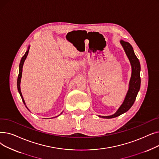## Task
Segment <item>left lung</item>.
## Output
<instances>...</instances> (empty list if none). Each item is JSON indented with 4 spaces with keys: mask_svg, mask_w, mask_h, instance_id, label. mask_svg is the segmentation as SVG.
I'll return each mask as SVG.
<instances>
[{
    "mask_svg": "<svg viewBox=\"0 0 159 159\" xmlns=\"http://www.w3.org/2000/svg\"><path fill=\"white\" fill-rule=\"evenodd\" d=\"M120 43L123 46L124 51L126 52L129 60L131 62L132 73L131 77L129 81V87L128 93L125 98L124 101L119 109L117 110L115 114L110 116H99L100 117L104 119H111L116 117L122 113L128 111L130 107L134 103L137 93L140 89V62L137 57H136L134 51H133L131 45L124 40H121Z\"/></svg>",
    "mask_w": 159,
    "mask_h": 159,
    "instance_id": "obj_1",
    "label": "left lung"
}]
</instances>
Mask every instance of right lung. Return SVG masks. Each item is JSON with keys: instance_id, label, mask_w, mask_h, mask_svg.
Returning <instances> with one entry per match:
<instances>
[{"instance_id": "right-lung-1", "label": "right lung", "mask_w": 159, "mask_h": 159, "mask_svg": "<svg viewBox=\"0 0 159 159\" xmlns=\"http://www.w3.org/2000/svg\"><path fill=\"white\" fill-rule=\"evenodd\" d=\"M28 52L29 50H28V51L25 53L24 55L21 58V61H20V65H19V75H18V79H17V88H18V91L20 93V95L22 98V101L24 102V104H25V102L24 101V98L22 97V93H21V91H20V79H21V77H22V67H23V64H24V62L25 61V59H26V58L27 57V55L28 54Z\"/></svg>"}]
</instances>
